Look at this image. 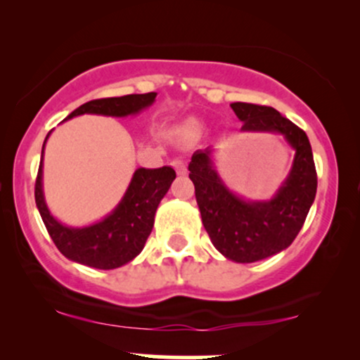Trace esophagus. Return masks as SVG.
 Returning <instances> with one entry per match:
<instances>
[{
	"mask_svg": "<svg viewBox=\"0 0 360 360\" xmlns=\"http://www.w3.org/2000/svg\"><path fill=\"white\" fill-rule=\"evenodd\" d=\"M172 167L176 169V172L179 176H184L186 172H188V167H186V164H184V160H181V159H174L172 160Z\"/></svg>",
	"mask_w": 360,
	"mask_h": 360,
	"instance_id": "34e87169",
	"label": "esophagus"
}]
</instances>
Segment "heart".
I'll return each instance as SVG.
<instances>
[{
	"label": "heart",
	"mask_w": 360,
	"mask_h": 360,
	"mask_svg": "<svg viewBox=\"0 0 360 360\" xmlns=\"http://www.w3.org/2000/svg\"><path fill=\"white\" fill-rule=\"evenodd\" d=\"M198 134H200V127H198V125H188V127H186V135H189V137H196Z\"/></svg>",
	"instance_id": "heart-1"
}]
</instances>
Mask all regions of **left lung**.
<instances>
[{
	"instance_id": "left-lung-1",
	"label": "left lung",
	"mask_w": 360,
	"mask_h": 360,
	"mask_svg": "<svg viewBox=\"0 0 360 360\" xmlns=\"http://www.w3.org/2000/svg\"><path fill=\"white\" fill-rule=\"evenodd\" d=\"M230 106L243 123L242 131L279 134L295 150L284 183L271 200L262 201L243 200L226 188L213 167L212 147L196 150L191 157L189 177L214 249L233 262L249 264L291 245L315 201L316 171L307 134L278 110L252 103Z\"/></svg>"
}]
</instances>
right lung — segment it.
I'll use <instances>...</instances> for the list:
<instances>
[{
	"label": "right lung",
	"instance_id": "1",
	"mask_svg": "<svg viewBox=\"0 0 360 360\" xmlns=\"http://www.w3.org/2000/svg\"><path fill=\"white\" fill-rule=\"evenodd\" d=\"M155 96L157 93H146L93 100L74 110L65 120L79 115H103L117 118L137 115L148 108L155 101ZM49 135L45 137V142ZM44 148L35 181V203L45 229L60 254L72 262H79L94 269H117L131 262L142 252L152 232L157 206L176 179L174 169L169 166L159 169L139 167L113 212L93 225L68 226L52 217L45 203L42 186Z\"/></svg>",
	"mask_w": 360,
	"mask_h": 360
}]
</instances>
